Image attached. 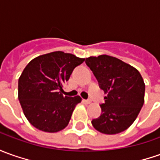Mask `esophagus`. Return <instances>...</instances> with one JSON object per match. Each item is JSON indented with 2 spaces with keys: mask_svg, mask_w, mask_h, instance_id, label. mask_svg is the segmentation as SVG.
<instances>
[{
  "mask_svg": "<svg viewBox=\"0 0 160 160\" xmlns=\"http://www.w3.org/2000/svg\"><path fill=\"white\" fill-rule=\"evenodd\" d=\"M83 102L85 104H90V103L92 102V101L91 100H83Z\"/></svg>",
  "mask_w": 160,
  "mask_h": 160,
  "instance_id": "1",
  "label": "esophagus"
}]
</instances>
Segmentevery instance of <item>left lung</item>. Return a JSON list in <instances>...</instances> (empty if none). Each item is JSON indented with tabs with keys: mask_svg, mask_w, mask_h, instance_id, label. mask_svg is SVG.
<instances>
[{
	"mask_svg": "<svg viewBox=\"0 0 160 160\" xmlns=\"http://www.w3.org/2000/svg\"><path fill=\"white\" fill-rule=\"evenodd\" d=\"M100 88L107 96L101 116L92 121L96 130L108 135L127 130L138 117L144 102L145 85L135 67L117 58L100 55L86 58Z\"/></svg>",
	"mask_w": 160,
	"mask_h": 160,
	"instance_id": "1",
	"label": "left lung"
}]
</instances>
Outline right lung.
I'll use <instances>...</instances> for the list:
<instances>
[{
	"label": "right lung",
	"instance_id": "obj_1",
	"mask_svg": "<svg viewBox=\"0 0 160 160\" xmlns=\"http://www.w3.org/2000/svg\"><path fill=\"white\" fill-rule=\"evenodd\" d=\"M84 60L58 51L35 58L26 66L18 80V99L24 116L35 128L54 133L68 125L81 98L64 96L62 88Z\"/></svg>",
	"mask_w": 160,
	"mask_h": 160
}]
</instances>
